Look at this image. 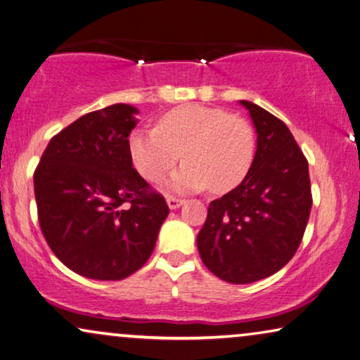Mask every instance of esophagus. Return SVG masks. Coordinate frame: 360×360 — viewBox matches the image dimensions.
Segmentation results:
<instances>
[{
  "instance_id": "esophagus-1",
  "label": "esophagus",
  "mask_w": 360,
  "mask_h": 360,
  "mask_svg": "<svg viewBox=\"0 0 360 360\" xmlns=\"http://www.w3.org/2000/svg\"><path fill=\"white\" fill-rule=\"evenodd\" d=\"M166 203H168V207L171 208V210H176V208H179L182 203H184V200H182V198H176V197L168 195L166 197Z\"/></svg>"
}]
</instances>
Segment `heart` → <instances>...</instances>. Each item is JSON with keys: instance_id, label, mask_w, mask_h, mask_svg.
I'll return each instance as SVG.
<instances>
[{"instance_id": "1", "label": "heart", "mask_w": 360, "mask_h": 360, "mask_svg": "<svg viewBox=\"0 0 360 360\" xmlns=\"http://www.w3.org/2000/svg\"><path fill=\"white\" fill-rule=\"evenodd\" d=\"M181 153L186 163L169 176L168 189L231 191L254 162V131L243 117L221 108L187 105L166 112L158 127L136 129L129 137L132 163L148 181L162 179Z\"/></svg>"}]
</instances>
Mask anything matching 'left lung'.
<instances>
[{
  "mask_svg": "<svg viewBox=\"0 0 360 360\" xmlns=\"http://www.w3.org/2000/svg\"><path fill=\"white\" fill-rule=\"evenodd\" d=\"M257 150L244 181L208 205L197 236L202 262L219 280L248 284L273 275L296 254L312 194L309 163L281 120L248 100Z\"/></svg>",
  "mask_w": 360,
  "mask_h": 360,
  "instance_id": "8db88e82",
  "label": "left lung"
}]
</instances>
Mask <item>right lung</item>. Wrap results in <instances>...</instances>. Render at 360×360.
<instances>
[{"mask_svg":"<svg viewBox=\"0 0 360 360\" xmlns=\"http://www.w3.org/2000/svg\"><path fill=\"white\" fill-rule=\"evenodd\" d=\"M136 115V106L116 103L79 117L51 139L34 174L48 245L90 280H124L143 266L169 213L132 166Z\"/></svg>","mask_w":360,"mask_h":360,"instance_id":"right-lung-1","label":"right lung"}]
</instances>
